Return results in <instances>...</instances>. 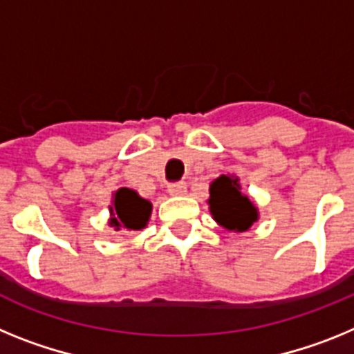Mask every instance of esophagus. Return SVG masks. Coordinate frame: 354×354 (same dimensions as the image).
<instances>
[{
    "label": "esophagus",
    "mask_w": 354,
    "mask_h": 354,
    "mask_svg": "<svg viewBox=\"0 0 354 354\" xmlns=\"http://www.w3.org/2000/svg\"><path fill=\"white\" fill-rule=\"evenodd\" d=\"M169 194L171 196H181L187 192V185L185 181H173V183H169L167 185Z\"/></svg>",
    "instance_id": "esophagus-1"
}]
</instances>
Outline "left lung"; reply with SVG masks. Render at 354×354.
I'll use <instances>...</instances> for the list:
<instances>
[{"label":"left lung","instance_id":"8db88e82","mask_svg":"<svg viewBox=\"0 0 354 354\" xmlns=\"http://www.w3.org/2000/svg\"><path fill=\"white\" fill-rule=\"evenodd\" d=\"M233 176H219L210 185V212L214 219L226 230L245 232L257 221L258 214L248 196Z\"/></svg>","mask_w":354,"mask_h":354}]
</instances>
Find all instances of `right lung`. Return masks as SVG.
Instances as JSON below:
<instances>
[{"label": "right lung", "instance_id": "obj_1", "mask_svg": "<svg viewBox=\"0 0 354 354\" xmlns=\"http://www.w3.org/2000/svg\"><path fill=\"white\" fill-rule=\"evenodd\" d=\"M110 212H112L110 226H113L115 232L142 230L151 214V203L140 198L135 190L122 187L113 196V205L110 207Z\"/></svg>", "mask_w": 354, "mask_h": 354}]
</instances>
